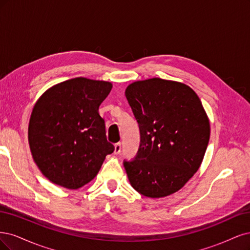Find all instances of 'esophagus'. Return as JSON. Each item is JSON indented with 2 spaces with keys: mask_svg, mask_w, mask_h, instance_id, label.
Returning a JSON list of instances; mask_svg holds the SVG:
<instances>
[{
  "mask_svg": "<svg viewBox=\"0 0 250 250\" xmlns=\"http://www.w3.org/2000/svg\"><path fill=\"white\" fill-rule=\"evenodd\" d=\"M120 151H122V143L117 142V143L115 144V146H114V154H115V155H118Z\"/></svg>",
  "mask_w": 250,
  "mask_h": 250,
  "instance_id": "esophagus-1",
  "label": "esophagus"
}]
</instances>
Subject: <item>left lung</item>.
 I'll return each instance as SVG.
<instances>
[{
    "mask_svg": "<svg viewBox=\"0 0 250 250\" xmlns=\"http://www.w3.org/2000/svg\"><path fill=\"white\" fill-rule=\"evenodd\" d=\"M125 98L140 146L124 166L140 194L165 197L184 187L203 162L210 123L197 94L183 83L154 78L128 85Z\"/></svg>",
    "mask_w": 250,
    "mask_h": 250,
    "instance_id": "obj_1",
    "label": "left lung"
}]
</instances>
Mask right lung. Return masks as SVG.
Masks as SVG:
<instances>
[{
    "mask_svg": "<svg viewBox=\"0 0 250 250\" xmlns=\"http://www.w3.org/2000/svg\"><path fill=\"white\" fill-rule=\"evenodd\" d=\"M111 89L110 82L75 78L51 87L36 102L28 128L30 149L52 183L81 188L114 151L99 113Z\"/></svg>",
    "mask_w": 250,
    "mask_h": 250,
    "instance_id": "1",
    "label": "right lung"
}]
</instances>
